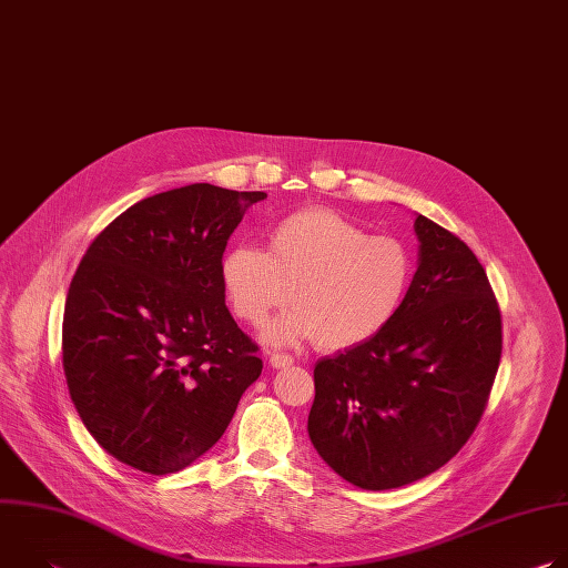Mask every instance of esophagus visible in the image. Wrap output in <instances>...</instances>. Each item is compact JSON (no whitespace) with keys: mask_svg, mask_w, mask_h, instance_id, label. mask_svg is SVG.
Returning <instances> with one entry per match:
<instances>
[{"mask_svg":"<svg viewBox=\"0 0 568 568\" xmlns=\"http://www.w3.org/2000/svg\"><path fill=\"white\" fill-rule=\"evenodd\" d=\"M270 364H272L274 368H285V366H292V364H294V357L287 355V353H274V355L270 357Z\"/></svg>","mask_w":568,"mask_h":568,"instance_id":"esophagus-1","label":"esophagus"}]
</instances>
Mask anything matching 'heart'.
Listing matches in <instances>:
<instances>
[{"label":"heart","instance_id":"b5f03b06","mask_svg":"<svg viewBox=\"0 0 568 568\" xmlns=\"http://www.w3.org/2000/svg\"><path fill=\"white\" fill-rule=\"evenodd\" d=\"M233 314L263 326L292 301L296 312L270 326L272 342L312 337L342 351L382 333L407 298L416 263L393 235H368L333 209H303L267 231V252L231 247L220 265Z\"/></svg>","mask_w":568,"mask_h":568}]
</instances>
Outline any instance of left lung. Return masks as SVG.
Instances as JSON below:
<instances>
[{
  "instance_id": "left-lung-1",
  "label": "left lung",
  "mask_w": 568,
  "mask_h": 568,
  "mask_svg": "<svg viewBox=\"0 0 568 568\" xmlns=\"http://www.w3.org/2000/svg\"><path fill=\"white\" fill-rule=\"evenodd\" d=\"M414 285L388 326L314 366L307 434L342 478L390 490L474 434L501 362V310L465 242L418 215Z\"/></svg>"
}]
</instances>
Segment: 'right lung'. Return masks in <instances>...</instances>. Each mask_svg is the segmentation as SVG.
Wrapping results in <instances>:
<instances>
[{
    "label": "right lung",
    "mask_w": 568,
    "mask_h": 568,
    "mask_svg": "<svg viewBox=\"0 0 568 568\" xmlns=\"http://www.w3.org/2000/svg\"><path fill=\"white\" fill-rule=\"evenodd\" d=\"M263 191L191 184L112 220L80 261L62 316L73 407L116 460L173 474L209 452L263 371L222 285L226 242Z\"/></svg>",
    "instance_id": "1"
}]
</instances>
